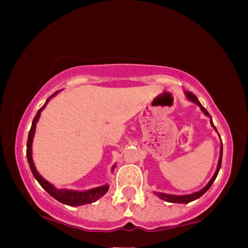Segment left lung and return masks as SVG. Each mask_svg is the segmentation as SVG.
<instances>
[{
    "label": "left lung",
    "instance_id": "1",
    "mask_svg": "<svg viewBox=\"0 0 248 248\" xmlns=\"http://www.w3.org/2000/svg\"><path fill=\"white\" fill-rule=\"evenodd\" d=\"M185 94H186L188 99L191 100L192 103H195V104L198 105V106L200 107V109H201V110H202V112H203V114H204L205 116L210 117L209 112L207 111V109H205V108L202 106V105L200 104L198 98H197L194 94L190 93V92H185ZM210 120H211V121H210V123H211V125H212L213 128H215V130L217 131V128L215 127V124H213V123H212V118H210ZM222 152H223V148H222V145H221L220 158H219V163H217V167L216 173H215V175H213V177H212L211 179H210V182L207 184V186L203 187L201 190L197 191V192H194V194H190V195H182V196H178V195H170V194H163V192H157V194H156V192H155V194H156V195L158 196V198L165 200V201H167V202H173V203H188V202H191V201H194V200H196V199L200 198V197L202 196L203 194H205V192H207V190L209 189V188L211 187V185H212L213 182H215V180H216L217 174H219V170H220V169H221V163H222Z\"/></svg>",
    "mask_w": 248,
    "mask_h": 248
}]
</instances>
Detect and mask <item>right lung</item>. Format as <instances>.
I'll list each match as a JSON object with an SVG mask.
<instances>
[{"mask_svg": "<svg viewBox=\"0 0 248 248\" xmlns=\"http://www.w3.org/2000/svg\"><path fill=\"white\" fill-rule=\"evenodd\" d=\"M58 92H56L53 95L50 96V97L46 100V103L43 107H41L37 115L35 116V118L32 120L31 124V128L29 130L28 133V140H27V151H26V155H27V159L29 163V166H31V173L33 175V177L37 179V182L40 184V186L44 188V189L48 192L50 196H52L54 199H57L60 202L68 204V205H82V204H86V203H92L95 202L96 200H98L100 197H103L109 189V185H104V186L100 187H96L93 188V189L90 190H84V191H78V190H70V189H58L53 186L52 184H50L49 182H47L43 176H41L38 171H37L35 164H33L32 161V156H31V146H32V139L33 136H35V131H36V124L38 121L39 117H40V112L43 109L46 107V105L48 104L49 99L52 98L54 95H56ZM115 169V165L112 166V170Z\"/></svg>", "mask_w": 248, "mask_h": 248, "instance_id": "obj_1", "label": "right lung"}]
</instances>
